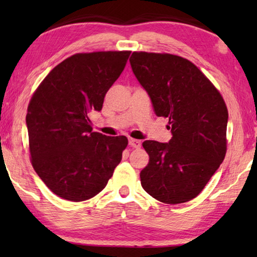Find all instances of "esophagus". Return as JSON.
Wrapping results in <instances>:
<instances>
[{
  "instance_id": "1",
  "label": "esophagus",
  "mask_w": 257,
  "mask_h": 257,
  "mask_svg": "<svg viewBox=\"0 0 257 257\" xmlns=\"http://www.w3.org/2000/svg\"><path fill=\"white\" fill-rule=\"evenodd\" d=\"M129 145L132 146L133 149H139V147L142 146V143H141V141H137V139L130 138L129 139Z\"/></svg>"
}]
</instances>
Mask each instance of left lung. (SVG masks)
<instances>
[{"instance_id":"left-lung-1","label":"left lung","mask_w":257,"mask_h":257,"mask_svg":"<svg viewBox=\"0 0 257 257\" xmlns=\"http://www.w3.org/2000/svg\"><path fill=\"white\" fill-rule=\"evenodd\" d=\"M129 61L155 114L169 119L172 134L169 143H143L150 155L141 172L143 188L165 204L188 202L223 162L227 106L214 85L187 59L134 52Z\"/></svg>"}]
</instances>
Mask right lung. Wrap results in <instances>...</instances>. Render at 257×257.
Masks as SVG:
<instances>
[{
	"label": "right lung",
	"mask_w": 257,
	"mask_h": 257,
	"mask_svg": "<svg viewBox=\"0 0 257 257\" xmlns=\"http://www.w3.org/2000/svg\"><path fill=\"white\" fill-rule=\"evenodd\" d=\"M130 53L72 55L51 70L30 99L26 123L32 164L59 197L72 202L94 197L122 159L127 137L93 133L88 113L102 110Z\"/></svg>",
	"instance_id": "add662e5"
}]
</instances>
